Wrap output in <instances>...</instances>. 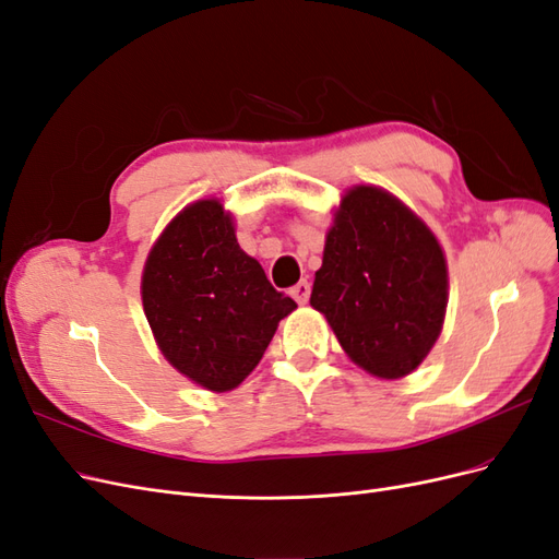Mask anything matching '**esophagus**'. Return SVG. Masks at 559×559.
<instances>
[{
  "label": "esophagus",
  "mask_w": 559,
  "mask_h": 559,
  "mask_svg": "<svg viewBox=\"0 0 559 559\" xmlns=\"http://www.w3.org/2000/svg\"><path fill=\"white\" fill-rule=\"evenodd\" d=\"M292 296L296 298L298 306H306L308 298H310V282L300 280L296 286H292Z\"/></svg>",
  "instance_id": "1"
}]
</instances>
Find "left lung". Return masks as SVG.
<instances>
[{"mask_svg": "<svg viewBox=\"0 0 559 559\" xmlns=\"http://www.w3.org/2000/svg\"><path fill=\"white\" fill-rule=\"evenodd\" d=\"M448 289L445 251L425 218L380 186H349L310 296L349 361L380 380L411 376L443 331Z\"/></svg>", "mask_w": 559, "mask_h": 559, "instance_id": "8db88e82", "label": "left lung"}]
</instances>
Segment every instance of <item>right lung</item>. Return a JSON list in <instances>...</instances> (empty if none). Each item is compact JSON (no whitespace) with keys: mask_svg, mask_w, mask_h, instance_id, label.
<instances>
[{"mask_svg":"<svg viewBox=\"0 0 559 559\" xmlns=\"http://www.w3.org/2000/svg\"><path fill=\"white\" fill-rule=\"evenodd\" d=\"M140 289L167 364L214 394L245 382L280 321L298 308L240 249L235 216L218 198L191 202L163 228Z\"/></svg>","mask_w":559,"mask_h":559,"instance_id":"right-lung-1","label":"right lung"}]
</instances>
